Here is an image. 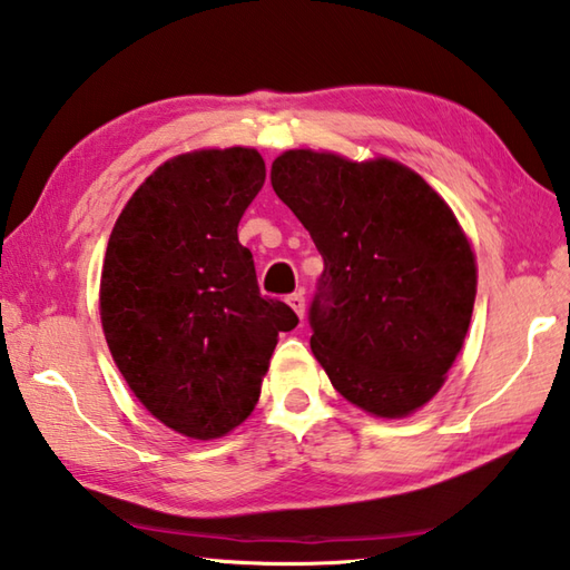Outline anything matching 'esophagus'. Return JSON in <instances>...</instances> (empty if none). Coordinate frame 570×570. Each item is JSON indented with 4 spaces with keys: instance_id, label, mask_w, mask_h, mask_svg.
Listing matches in <instances>:
<instances>
[{
    "instance_id": "obj_1",
    "label": "esophagus",
    "mask_w": 570,
    "mask_h": 570,
    "mask_svg": "<svg viewBox=\"0 0 570 570\" xmlns=\"http://www.w3.org/2000/svg\"><path fill=\"white\" fill-rule=\"evenodd\" d=\"M286 304L294 308V314H296L298 318H304V314H306V298H304V294H301V292L292 294V296L286 298Z\"/></svg>"
}]
</instances>
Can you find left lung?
I'll return each mask as SVG.
<instances>
[{"instance_id": "obj_1", "label": "left lung", "mask_w": 570, "mask_h": 570, "mask_svg": "<svg viewBox=\"0 0 570 570\" xmlns=\"http://www.w3.org/2000/svg\"><path fill=\"white\" fill-rule=\"evenodd\" d=\"M272 187L323 256L311 351L331 385L400 420L440 393L470 331L476 256L452 207L410 170L296 148Z\"/></svg>"}]
</instances>
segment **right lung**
<instances>
[{
  "label": "right lung",
  "instance_id": "1",
  "mask_svg": "<svg viewBox=\"0 0 570 570\" xmlns=\"http://www.w3.org/2000/svg\"><path fill=\"white\" fill-rule=\"evenodd\" d=\"M266 177L254 148H199L145 177L110 232L98 308L108 351L145 410L189 440H217L262 395L278 333L296 328L264 298L237 237Z\"/></svg>",
  "mask_w": 570,
  "mask_h": 570
}]
</instances>
